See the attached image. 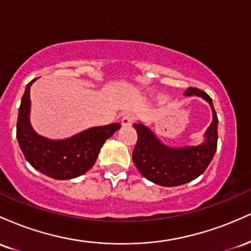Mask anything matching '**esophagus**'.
I'll list each match as a JSON object with an SVG mask.
<instances>
[{"mask_svg": "<svg viewBox=\"0 0 251 251\" xmlns=\"http://www.w3.org/2000/svg\"><path fill=\"white\" fill-rule=\"evenodd\" d=\"M134 122V118L132 116H129V114H127V116L123 117L122 119V125L123 126H132V124H133Z\"/></svg>", "mask_w": 251, "mask_h": 251, "instance_id": "esophagus-1", "label": "esophagus"}]
</instances>
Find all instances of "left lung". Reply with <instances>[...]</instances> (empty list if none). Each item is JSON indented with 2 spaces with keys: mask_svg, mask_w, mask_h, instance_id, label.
<instances>
[{
  "mask_svg": "<svg viewBox=\"0 0 251 251\" xmlns=\"http://www.w3.org/2000/svg\"><path fill=\"white\" fill-rule=\"evenodd\" d=\"M185 96H197L209 102L212 109V123L205 132V142L197 146L170 148L158 139L143 124H134L138 133L132 159L138 171L146 179L162 186H177L189 183L205 171L217 150L218 118L212 99L205 92L189 87Z\"/></svg>",
  "mask_w": 251,
  "mask_h": 251,
  "instance_id": "left-lung-1",
  "label": "left lung"
}]
</instances>
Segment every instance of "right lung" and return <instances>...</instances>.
<instances>
[{
  "label": "right lung",
  "mask_w": 251,
  "mask_h": 251,
  "mask_svg": "<svg viewBox=\"0 0 251 251\" xmlns=\"http://www.w3.org/2000/svg\"><path fill=\"white\" fill-rule=\"evenodd\" d=\"M34 81L25 87L19 108L16 138L20 148L28 163L48 177L60 180L79 177L94 165L103 143L120 128V124L88 128L63 140L41 137L29 122L30 86Z\"/></svg>",
  "instance_id": "right-lung-1"
}]
</instances>
